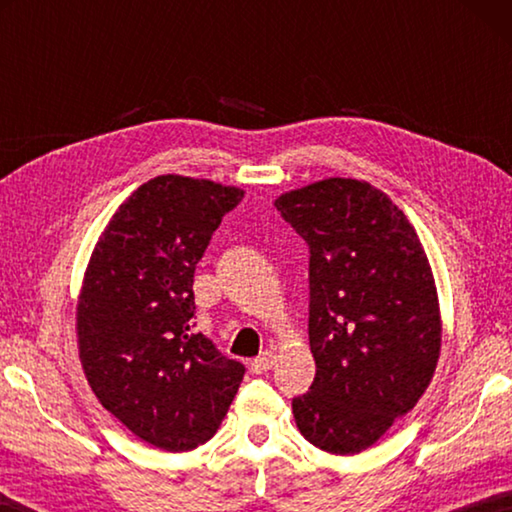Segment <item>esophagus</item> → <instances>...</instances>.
I'll list each match as a JSON object with an SVG mask.
<instances>
[{"label": "esophagus", "mask_w": 512, "mask_h": 512, "mask_svg": "<svg viewBox=\"0 0 512 512\" xmlns=\"http://www.w3.org/2000/svg\"><path fill=\"white\" fill-rule=\"evenodd\" d=\"M275 363V354L271 352V350H266V352H262L259 354L257 359H253L250 361V370L255 372V375H262V372H266V370H271V366Z\"/></svg>", "instance_id": "34e87169"}]
</instances>
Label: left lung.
Returning <instances> with one entry per match:
<instances>
[{
	"mask_svg": "<svg viewBox=\"0 0 512 512\" xmlns=\"http://www.w3.org/2000/svg\"><path fill=\"white\" fill-rule=\"evenodd\" d=\"M275 207L311 253L316 377L293 400V418L323 452L359 454L418 404L436 372L443 320L427 253L406 214L366 180H318Z\"/></svg>",
	"mask_w": 512,
	"mask_h": 512,
	"instance_id": "8db88e82",
	"label": "left lung"
}]
</instances>
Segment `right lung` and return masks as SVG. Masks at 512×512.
<instances>
[{"instance_id": "add662e5", "label": "right lung", "mask_w": 512, "mask_h": 512, "mask_svg": "<svg viewBox=\"0 0 512 512\" xmlns=\"http://www.w3.org/2000/svg\"><path fill=\"white\" fill-rule=\"evenodd\" d=\"M244 189L167 173L112 214L85 268L76 339L92 393L164 452L210 440L244 379L194 332V271Z\"/></svg>"}]
</instances>
